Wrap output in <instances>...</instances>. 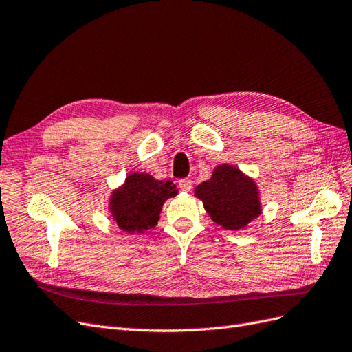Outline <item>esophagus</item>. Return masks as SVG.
<instances>
[{
  "label": "esophagus",
  "instance_id": "esophagus-1",
  "mask_svg": "<svg viewBox=\"0 0 352 352\" xmlns=\"http://www.w3.org/2000/svg\"><path fill=\"white\" fill-rule=\"evenodd\" d=\"M179 188L185 190V192H189V190L192 189V180H190V179H180L179 180Z\"/></svg>",
  "mask_w": 352,
  "mask_h": 352
}]
</instances>
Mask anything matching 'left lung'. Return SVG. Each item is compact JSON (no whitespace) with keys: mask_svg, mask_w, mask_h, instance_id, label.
<instances>
[{"mask_svg":"<svg viewBox=\"0 0 352 352\" xmlns=\"http://www.w3.org/2000/svg\"><path fill=\"white\" fill-rule=\"evenodd\" d=\"M206 211L217 226L241 230L257 219L261 211L257 182L233 164H219L211 177L194 189Z\"/></svg>","mask_w":352,"mask_h":352,"instance_id":"1","label":"left lung"}]
</instances>
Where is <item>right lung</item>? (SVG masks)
I'll list each match as a JSON object with an SVG mask.
<instances>
[{"label":"right lung","mask_w":352,"mask_h":352,"mask_svg":"<svg viewBox=\"0 0 352 352\" xmlns=\"http://www.w3.org/2000/svg\"><path fill=\"white\" fill-rule=\"evenodd\" d=\"M176 195L177 188L172 180H157L150 173L132 172L119 188L113 189L107 207L119 229L135 235L155 228L164 202Z\"/></svg>","instance_id":"add662e5"}]
</instances>
